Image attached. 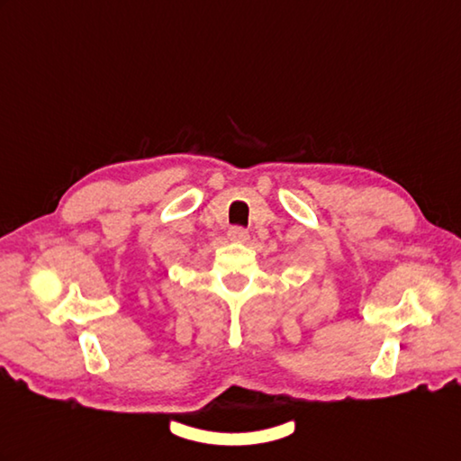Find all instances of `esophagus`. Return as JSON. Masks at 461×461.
<instances>
[{"mask_svg":"<svg viewBox=\"0 0 461 461\" xmlns=\"http://www.w3.org/2000/svg\"><path fill=\"white\" fill-rule=\"evenodd\" d=\"M228 238H230V241L243 243V241L249 240V231L240 228V226H233V228H230V231H228Z\"/></svg>","mask_w":461,"mask_h":461,"instance_id":"obj_1","label":"esophagus"}]
</instances>
